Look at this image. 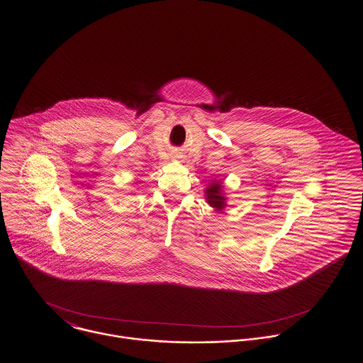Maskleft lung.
<instances>
[{"label":"left lung","mask_w":363,"mask_h":363,"mask_svg":"<svg viewBox=\"0 0 363 363\" xmlns=\"http://www.w3.org/2000/svg\"><path fill=\"white\" fill-rule=\"evenodd\" d=\"M204 193H206V200H207L208 204L216 212L222 213L225 211V208L227 207V197L223 191V182L220 179L212 178L204 190Z\"/></svg>","instance_id":"1"}]
</instances>
